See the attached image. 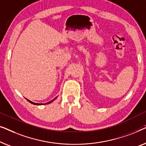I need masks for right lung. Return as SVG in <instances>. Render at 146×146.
Segmentation results:
<instances>
[{
    "instance_id": "obj_1",
    "label": "right lung",
    "mask_w": 146,
    "mask_h": 146,
    "mask_svg": "<svg viewBox=\"0 0 146 146\" xmlns=\"http://www.w3.org/2000/svg\"><path fill=\"white\" fill-rule=\"evenodd\" d=\"M56 98H54V100H52V101H50V102H48V103H46V104H50V102H52L53 100H55ZM28 100V101H29L30 103L33 104H35V105H42V104H37V103H35V102H33L30 101V100Z\"/></svg>"
}]
</instances>
